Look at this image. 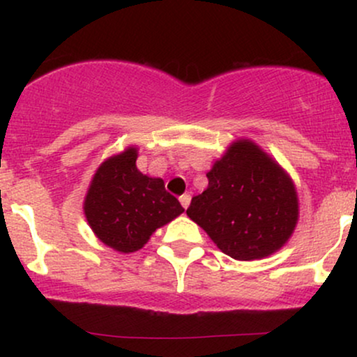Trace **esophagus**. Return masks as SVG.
<instances>
[{"instance_id":"obj_1","label":"esophagus","mask_w":357,"mask_h":357,"mask_svg":"<svg viewBox=\"0 0 357 357\" xmlns=\"http://www.w3.org/2000/svg\"><path fill=\"white\" fill-rule=\"evenodd\" d=\"M179 202H181L183 208H184V210H186V208L190 206V203H191V196L190 195H183L181 198H179Z\"/></svg>"}]
</instances>
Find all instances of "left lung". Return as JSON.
Returning <instances> with one entry per match:
<instances>
[{
    "mask_svg": "<svg viewBox=\"0 0 357 357\" xmlns=\"http://www.w3.org/2000/svg\"><path fill=\"white\" fill-rule=\"evenodd\" d=\"M208 188L186 215L221 252L248 261L275 253L298 221L296 184L272 155L250 139L227 147L206 173Z\"/></svg>",
    "mask_w": 357,
    "mask_h": 357,
    "instance_id": "1",
    "label": "left lung"
}]
</instances>
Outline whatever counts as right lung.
<instances>
[{
  "label": "right lung",
  "mask_w": 357,
  "mask_h": 357,
  "mask_svg": "<svg viewBox=\"0 0 357 357\" xmlns=\"http://www.w3.org/2000/svg\"><path fill=\"white\" fill-rule=\"evenodd\" d=\"M136 161V146L105 159L84 199V215L93 235L121 253L141 250L158 228L184 211L165 190V181L142 174Z\"/></svg>",
  "instance_id": "obj_1"
}]
</instances>
